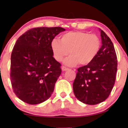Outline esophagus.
I'll use <instances>...</instances> for the list:
<instances>
[{"label": "esophagus", "mask_w": 128, "mask_h": 128, "mask_svg": "<svg viewBox=\"0 0 128 128\" xmlns=\"http://www.w3.org/2000/svg\"><path fill=\"white\" fill-rule=\"evenodd\" d=\"M69 70V68L64 67V66H62V71H67V70Z\"/></svg>", "instance_id": "obj_1"}]
</instances>
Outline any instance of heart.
Here are the masks:
<instances>
[{
    "label": "heart",
    "instance_id": "1",
    "mask_svg": "<svg viewBox=\"0 0 128 128\" xmlns=\"http://www.w3.org/2000/svg\"><path fill=\"white\" fill-rule=\"evenodd\" d=\"M101 46V40L97 35L80 31L64 33L61 36L60 41L54 39L50 43L53 56L58 62L69 54L64 61L69 66L89 64L97 56Z\"/></svg>",
    "mask_w": 128,
    "mask_h": 128
}]
</instances>
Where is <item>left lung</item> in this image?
<instances>
[{"label": "left lung", "mask_w": 128, "mask_h": 128, "mask_svg": "<svg viewBox=\"0 0 128 128\" xmlns=\"http://www.w3.org/2000/svg\"><path fill=\"white\" fill-rule=\"evenodd\" d=\"M102 46L92 62L78 69L73 92L84 104L96 105L108 97L114 86L117 72L116 54L111 40L102 30Z\"/></svg>", "instance_id": "8db88e82"}]
</instances>
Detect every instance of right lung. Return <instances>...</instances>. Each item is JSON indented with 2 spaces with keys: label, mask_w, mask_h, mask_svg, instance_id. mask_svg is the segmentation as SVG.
I'll return each mask as SVG.
<instances>
[{
  "label": "right lung",
  "mask_w": 128,
  "mask_h": 128,
  "mask_svg": "<svg viewBox=\"0 0 128 128\" xmlns=\"http://www.w3.org/2000/svg\"><path fill=\"white\" fill-rule=\"evenodd\" d=\"M64 28L36 27L17 40L11 55L10 79L13 92L24 102L38 104L50 97L61 74L50 43Z\"/></svg>",
  "instance_id": "obj_1"
}]
</instances>
